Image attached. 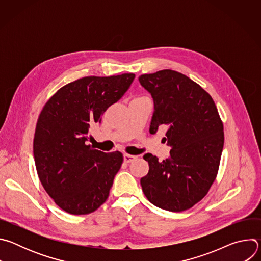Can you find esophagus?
Here are the masks:
<instances>
[{
  "instance_id": "obj_1",
  "label": "esophagus",
  "mask_w": 261,
  "mask_h": 261,
  "mask_svg": "<svg viewBox=\"0 0 261 261\" xmlns=\"http://www.w3.org/2000/svg\"><path fill=\"white\" fill-rule=\"evenodd\" d=\"M137 158V156H133V155H129V154H125L124 155V161L126 163H130L132 161H134Z\"/></svg>"
}]
</instances>
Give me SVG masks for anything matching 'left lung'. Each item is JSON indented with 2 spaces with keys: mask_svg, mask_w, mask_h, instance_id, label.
Masks as SVG:
<instances>
[{
  "mask_svg": "<svg viewBox=\"0 0 261 261\" xmlns=\"http://www.w3.org/2000/svg\"><path fill=\"white\" fill-rule=\"evenodd\" d=\"M154 100L150 132L166 126L170 156L159 162L145 154L150 169L140 184L156 206L182 212L192 207L214 182L224 145L223 123L208 93L184 74L165 69L138 77Z\"/></svg>",
  "mask_w": 261,
  "mask_h": 261,
  "instance_id": "left-lung-1",
  "label": "left lung"
}]
</instances>
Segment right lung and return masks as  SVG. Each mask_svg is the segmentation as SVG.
Segmentation results:
<instances>
[{"label": "right lung", "instance_id": "obj_1", "mask_svg": "<svg viewBox=\"0 0 261 261\" xmlns=\"http://www.w3.org/2000/svg\"><path fill=\"white\" fill-rule=\"evenodd\" d=\"M135 74L87 76L61 88L37 121L33 151L44 190L65 212L87 215L103 204L123 163L120 152L88 144L90 130L118 102Z\"/></svg>", "mask_w": 261, "mask_h": 261}]
</instances>
